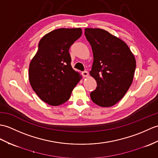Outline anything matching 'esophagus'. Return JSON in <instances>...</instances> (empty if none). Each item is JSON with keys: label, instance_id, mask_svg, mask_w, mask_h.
Wrapping results in <instances>:
<instances>
[{"label": "esophagus", "instance_id": "34e87169", "mask_svg": "<svg viewBox=\"0 0 158 158\" xmlns=\"http://www.w3.org/2000/svg\"><path fill=\"white\" fill-rule=\"evenodd\" d=\"M82 75H83V76L84 77H87L89 76V73H88L87 71H83L82 72Z\"/></svg>", "mask_w": 158, "mask_h": 158}]
</instances>
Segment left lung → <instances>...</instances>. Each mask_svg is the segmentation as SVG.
Wrapping results in <instances>:
<instances>
[{
  "label": "left lung",
  "mask_w": 158,
  "mask_h": 158,
  "mask_svg": "<svg viewBox=\"0 0 158 158\" xmlns=\"http://www.w3.org/2000/svg\"><path fill=\"white\" fill-rule=\"evenodd\" d=\"M85 35L93 51L90 75L97 87L90 97L101 107H110L122 99L133 80L136 60L123 40L99 28H85Z\"/></svg>",
  "instance_id": "8db88e82"
}]
</instances>
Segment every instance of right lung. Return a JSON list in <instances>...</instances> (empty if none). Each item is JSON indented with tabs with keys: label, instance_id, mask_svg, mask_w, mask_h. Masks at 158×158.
Here are the masks:
<instances>
[{
	"label": "right lung",
	"instance_id": "right-lung-1",
	"mask_svg": "<svg viewBox=\"0 0 158 158\" xmlns=\"http://www.w3.org/2000/svg\"><path fill=\"white\" fill-rule=\"evenodd\" d=\"M82 34L81 28H60L40 40L29 67V80L35 94L48 104L56 106L70 98L82 76L71 67L69 50Z\"/></svg>",
	"mask_w": 158,
	"mask_h": 158
}]
</instances>
